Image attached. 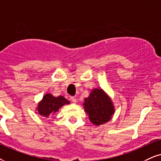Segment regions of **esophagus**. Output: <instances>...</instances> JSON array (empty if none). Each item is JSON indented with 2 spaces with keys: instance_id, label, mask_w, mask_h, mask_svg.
<instances>
[{
  "instance_id": "34e87169",
  "label": "esophagus",
  "mask_w": 161,
  "mask_h": 161,
  "mask_svg": "<svg viewBox=\"0 0 161 161\" xmlns=\"http://www.w3.org/2000/svg\"><path fill=\"white\" fill-rule=\"evenodd\" d=\"M70 100L73 103H76L77 102V98H75V97H70Z\"/></svg>"
}]
</instances>
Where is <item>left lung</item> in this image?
Wrapping results in <instances>:
<instances>
[{
    "label": "left lung",
    "mask_w": 161,
    "mask_h": 161,
    "mask_svg": "<svg viewBox=\"0 0 161 161\" xmlns=\"http://www.w3.org/2000/svg\"><path fill=\"white\" fill-rule=\"evenodd\" d=\"M84 106L90 120L96 125L108 122L114 114L112 101L101 89L92 91L90 96L84 99Z\"/></svg>",
    "instance_id": "1"
}]
</instances>
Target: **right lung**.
<instances>
[{
	"label": "right lung",
	"instance_id": "obj_1",
	"mask_svg": "<svg viewBox=\"0 0 161 161\" xmlns=\"http://www.w3.org/2000/svg\"><path fill=\"white\" fill-rule=\"evenodd\" d=\"M69 102L63 96L53 97L51 94H46L42 100L38 104L37 110L42 116L47 117L51 114H55L63 105L68 104Z\"/></svg>",
	"mask_w": 161,
	"mask_h": 161
}]
</instances>
